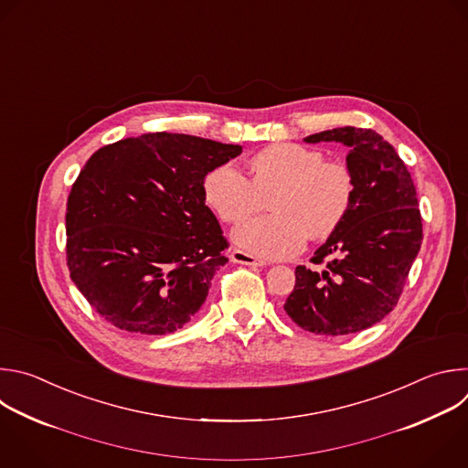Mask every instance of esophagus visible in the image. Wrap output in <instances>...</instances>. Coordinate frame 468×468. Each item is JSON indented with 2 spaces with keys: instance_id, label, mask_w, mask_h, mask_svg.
<instances>
[{
  "instance_id": "1",
  "label": "esophagus",
  "mask_w": 468,
  "mask_h": 468,
  "mask_svg": "<svg viewBox=\"0 0 468 468\" xmlns=\"http://www.w3.org/2000/svg\"><path fill=\"white\" fill-rule=\"evenodd\" d=\"M230 260L234 263H243V265H250V267H263L265 265L263 260H258L256 256H252V254H249L245 250H239V249H234L230 252Z\"/></svg>"
}]
</instances>
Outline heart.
I'll return each mask as SVG.
<instances>
[{"instance_id": "1", "label": "heart", "mask_w": 468, "mask_h": 468, "mask_svg": "<svg viewBox=\"0 0 468 468\" xmlns=\"http://www.w3.org/2000/svg\"><path fill=\"white\" fill-rule=\"evenodd\" d=\"M250 178L230 164L210 169L203 180L208 207L225 221L239 223L269 199L271 216L241 223L232 232L234 243L261 258H290L297 254L306 234L330 236L350 212L354 175L343 162L324 160L317 149L282 142L272 144L249 158Z\"/></svg>"}]
</instances>
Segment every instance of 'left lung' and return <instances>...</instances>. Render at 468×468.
<instances>
[{
	"instance_id": "left-lung-1",
	"label": "left lung",
	"mask_w": 468,
	"mask_h": 468,
	"mask_svg": "<svg viewBox=\"0 0 468 468\" xmlns=\"http://www.w3.org/2000/svg\"><path fill=\"white\" fill-rule=\"evenodd\" d=\"M348 147L354 201L345 221L295 269L284 310L303 330L346 335L380 323L399 303L420 250L422 218L411 175L395 147L372 129L339 127L304 138Z\"/></svg>"
}]
</instances>
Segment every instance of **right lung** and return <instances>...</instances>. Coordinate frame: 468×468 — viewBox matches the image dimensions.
<instances>
[{
  "label": "right lung",
  "mask_w": 468,
  "mask_h": 468,
  "mask_svg": "<svg viewBox=\"0 0 468 468\" xmlns=\"http://www.w3.org/2000/svg\"><path fill=\"white\" fill-rule=\"evenodd\" d=\"M239 153L241 145L149 133L90 156L68 197L66 256L73 284L103 319L164 335L199 312L229 261L203 180Z\"/></svg>",
  "instance_id": "1"
}]
</instances>
